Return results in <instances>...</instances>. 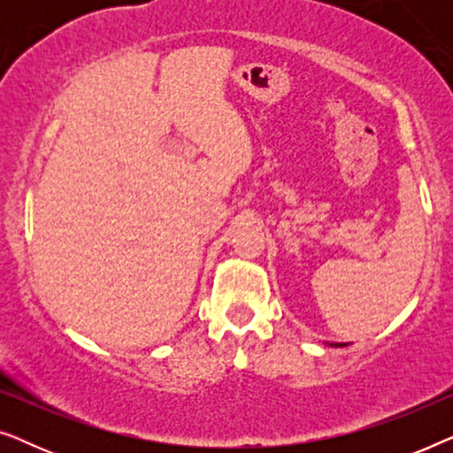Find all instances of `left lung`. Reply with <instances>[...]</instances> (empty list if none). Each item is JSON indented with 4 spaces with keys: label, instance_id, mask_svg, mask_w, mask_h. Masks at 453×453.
Returning a JSON list of instances; mask_svg holds the SVG:
<instances>
[{
    "label": "left lung",
    "instance_id": "1",
    "mask_svg": "<svg viewBox=\"0 0 453 453\" xmlns=\"http://www.w3.org/2000/svg\"><path fill=\"white\" fill-rule=\"evenodd\" d=\"M332 346H346V344H332Z\"/></svg>",
    "mask_w": 453,
    "mask_h": 453
}]
</instances>
